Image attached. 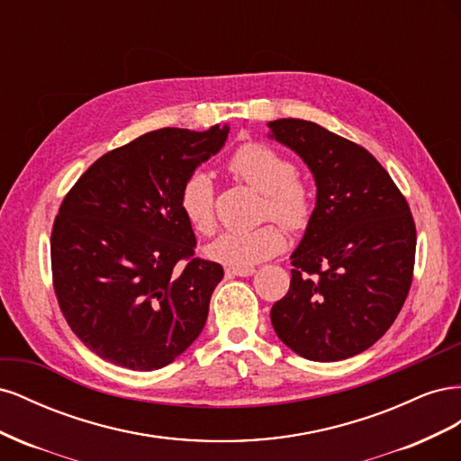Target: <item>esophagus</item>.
<instances>
[{"mask_svg":"<svg viewBox=\"0 0 461 461\" xmlns=\"http://www.w3.org/2000/svg\"><path fill=\"white\" fill-rule=\"evenodd\" d=\"M256 273V267H229L227 275H234V276H249Z\"/></svg>","mask_w":461,"mask_h":461,"instance_id":"esophagus-1","label":"esophagus"}]
</instances>
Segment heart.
Wrapping results in <instances>:
<instances>
[{
  "label": "heart",
  "mask_w": 461,
  "mask_h": 461,
  "mask_svg": "<svg viewBox=\"0 0 461 461\" xmlns=\"http://www.w3.org/2000/svg\"><path fill=\"white\" fill-rule=\"evenodd\" d=\"M227 169L263 194L261 219H276L290 230L308 227L313 215V192L296 175V165L281 151L263 142H246L234 149L227 161ZM178 205L186 221L200 234L209 236L215 232V188L207 173L194 171L186 176L180 186ZM285 246L283 229L276 222H265L252 230L222 232L207 248V254L234 267H249L281 254Z\"/></svg>",
  "instance_id": "obj_1"
}]
</instances>
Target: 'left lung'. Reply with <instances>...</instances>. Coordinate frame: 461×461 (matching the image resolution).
<instances>
[{"mask_svg":"<svg viewBox=\"0 0 461 461\" xmlns=\"http://www.w3.org/2000/svg\"><path fill=\"white\" fill-rule=\"evenodd\" d=\"M269 127L317 183L312 221L292 254L290 288L271 310L273 329L305 359L352 357L383 337L408 298L413 215L364 146L312 121L278 119Z\"/></svg>","mask_w":461,"mask_h":461,"instance_id":"8db88e82","label":"left lung"}]
</instances>
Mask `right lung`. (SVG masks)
I'll list each match as a JSON object with an SVG mask.
<instances>
[{"label": "right lung", "instance_id": "1", "mask_svg": "<svg viewBox=\"0 0 461 461\" xmlns=\"http://www.w3.org/2000/svg\"><path fill=\"white\" fill-rule=\"evenodd\" d=\"M229 127L159 129L107 151L65 194L51 229V281L88 350L134 371L171 364L202 332L222 278L196 258L180 186Z\"/></svg>", "mask_w": 461, "mask_h": 461}]
</instances>
